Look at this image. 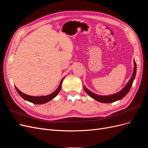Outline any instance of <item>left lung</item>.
<instances>
[{
  "label": "left lung",
  "instance_id": "1",
  "mask_svg": "<svg viewBox=\"0 0 148 148\" xmlns=\"http://www.w3.org/2000/svg\"><path fill=\"white\" fill-rule=\"evenodd\" d=\"M136 73V64L135 61L134 60V69H133V74H132L131 78L130 79L129 82L127 83V84L125 85V86L122 89V90L119 91V92L114 94V95H109V96L97 95H96V94L91 92V91H89V89H88L86 88V86H84V89L85 92H86L89 96L93 98L94 99L96 100L97 101H99V102H102V103L114 102H115L117 101L122 99V98H123L128 93L130 89V88L132 86L134 79H135V78Z\"/></svg>",
  "mask_w": 148,
  "mask_h": 148
}]
</instances>
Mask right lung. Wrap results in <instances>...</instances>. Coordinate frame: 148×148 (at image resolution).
Listing matches in <instances>:
<instances>
[{"label": "right lung", "mask_w": 148, "mask_h": 148, "mask_svg": "<svg viewBox=\"0 0 148 148\" xmlns=\"http://www.w3.org/2000/svg\"><path fill=\"white\" fill-rule=\"evenodd\" d=\"M64 78V77L62 79L61 82L59 85V86H58L56 90L54 92H53L52 93L50 94V95H47V96H29V95H26V94H24L23 92H21L15 86V89H16V91L18 92V93L20 95V96L21 97H23L25 100L29 101L30 102H32V103H33V104H45V103L51 101L58 95V93L60 92V89H61L62 83V81H63Z\"/></svg>", "instance_id": "obj_1"}]
</instances>
